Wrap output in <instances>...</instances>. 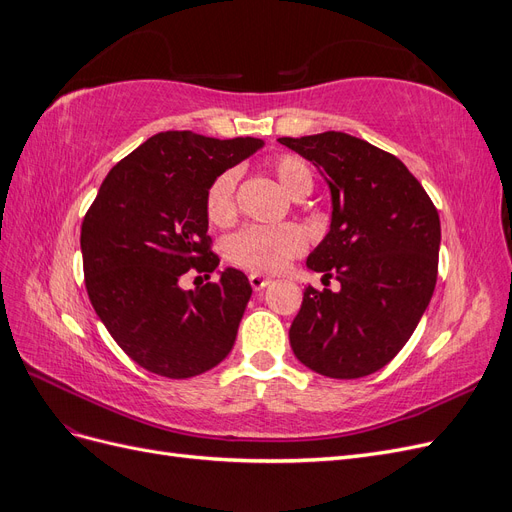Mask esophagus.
Segmentation results:
<instances>
[{
    "mask_svg": "<svg viewBox=\"0 0 512 512\" xmlns=\"http://www.w3.org/2000/svg\"><path fill=\"white\" fill-rule=\"evenodd\" d=\"M250 284H252L254 290H262V288L271 284V277L262 275V273H250Z\"/></svg>",
    "mask_w": 512,
    "mask_h": 512,
    "instance_id": "34e87169",
    "label": "esophagus"
}]
</instances>
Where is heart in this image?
I'll return each mask as SVG.
<instances>
[{
	"mask_svg": "<svg viewBox=\"0 0 512 512\" xmlns=\"http://www.w3.org/2000/svg\"><path fill=\"white\" fill-rule=\"evenodd\" d=\"M271 170L282 185V190L290 196L309 194L314 185L312 168L305 160L282 153L271 160ZM237 170L228 168L213 179L207 190V218L215 226H228L237 215L235 190H237ZM307 245L305 232L297 224H275V226H247L239 230L228 241V258L232 265L275 273L284 269L288 262L299 256Z\"/></svg>",
	"mask_w": 512,
	"mask_h": 512,
	"instance_id": "heart-1",
	"label": "heart"
}]
</instances>
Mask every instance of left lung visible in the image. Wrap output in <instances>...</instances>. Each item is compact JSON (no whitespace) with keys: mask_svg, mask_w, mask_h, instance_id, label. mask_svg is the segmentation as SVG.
Wrapping results in <instances>:
<instances>
[{"mask_svg":"<svg viewBox=\"0 0 512 512\" xmlns=\"http://www.w3.org/2000/svg\"><path fill=\"white\" fill-rule=\"evenodd\" d=\"M280 143L312 162L331 190V228L307 267L339 282L307 286L290 346L327 378H363L406 346L438 280L440 215L423 185L361 138L322 132Z\"/></svg>","mask_w":512,"mask_h":512,"instance_id":"8db88e82","label":"left lung"}]
</instances>
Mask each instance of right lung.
<instances>
[{"mask_svg": "<svg viewBox=\"0 0 512 512\" xmlns=\"http://www.w3.org/2000/svg\"><path fill=\"white\" fill-rule=\"evenodd\" d=\"M260 138H209L170 130L136 147L100 185L81 226L83 271L98 318L134 363L164 378H192L235 344L252 286L239 269L196 290L190 269L213 273L207 190L252 156Z\"/></svg>", "mask_w": 512, "mask_h": 512, "instance_id": "add662e5", "label": "right lung"}]
</instances>
